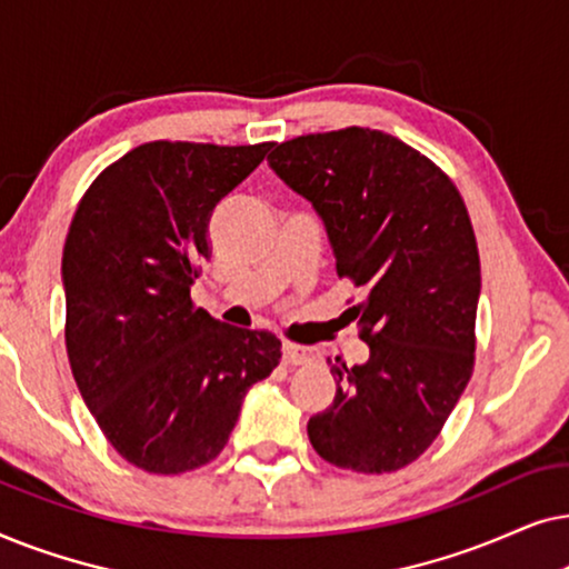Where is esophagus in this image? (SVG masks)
Masks as SVG:
<instances>
[{
  "label": "esophagus",
  "mask_w": 569,
  "mask_h": 569,
  "mask_svg": "<svg viewBox=\"0 0 569 569\" xmlns=\"http://www.w3.org/2000/svg\"><path fill=\"white\" fill-rule=\"evenodd\" d=\"M282 352H284V362H287V365H308L310 360H313V352H310L308 347L284 345Z\"/></svg>",
  "instance_id": "obj_1"
}]
</instances>
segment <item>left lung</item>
Returning <instances> with one entry per match:
<instances>
[{"mask_svg":"<svg viewBox=\"0 0 569 569\" xmlns=\"http://www.w3.org/2000/svg\"><path fill=\"white\" fill-rule=\"evenodd\" d=\"M269 168L313 204L337 274L368 292L349 308L368 362H331L337 396L308 419L339 469L399 471L438 438L473 370L481 269L461 193L442 170L378 129L274 144Z\"/></svg>","mask_w":569,"mask_h":569,"instance_id":"8db88e82","label":"left lung"}]
</instances>
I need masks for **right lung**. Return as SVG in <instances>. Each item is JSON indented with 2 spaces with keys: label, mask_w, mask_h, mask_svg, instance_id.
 I'll use <instances>...</instances> for the list:
<instances>
[{
  "label": "right lung",
  "mask_w": 569,
  "mask_h": 569,
  "mask_svg": "<svg viewBox=\"0 0 569 569\" xmlns=\"http://www.w3.org/2000/svg\"><path fill=\"white\" fill-rule=\"evenodd\" d=\"M269 142H150L96 178L61 259L67 355L90 415L121 458L183 473L220 456L248 388L282 341L193 308L214 207L261 166Z\"/></svg>",
  "instance_id": "right-lung-1"
}]
</instances>
